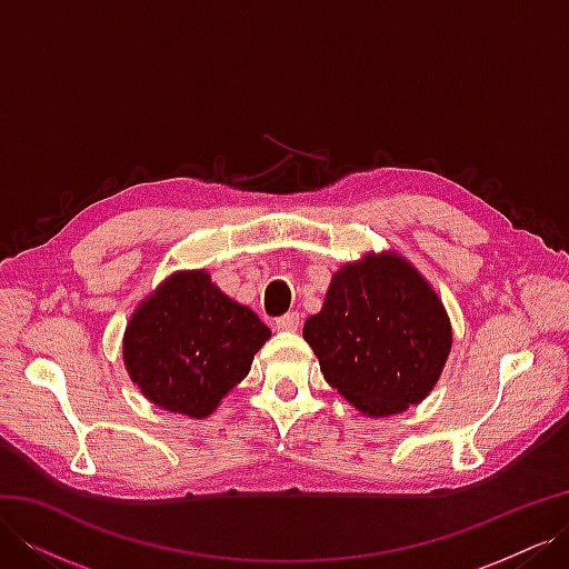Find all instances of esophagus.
Here are the masks:
<instances>
[{"label": "esophagus", "mask_w": 569, "mask_h": 569, "mask_svg": "<svg viewBox=\"0 0 569 569\" xmlns=\"http://www.w3.org/2000/svg\"><path fill=\"white\" fill-rule=\"evenodd\" d=\"M299 325H301L299 313H287V316L274 320V330H278V332H297Z\"/></svg>", "instance_id": "obj_1"}]
</instances>
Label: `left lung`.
<instances>
[{
	"mask_svg": "<svg viewBox=\"0 0 569 569\" xmlns=\"http://www.w3.org/2000/svg\"><path fill=\"white\" fill-rule=\"evenodd\" d=\"M303 339L343 399L363 416L387 418L432 391L453 332L437 291L403 256L387 251L332 274Z\"/></svg>",
	"mask_w": 569,
	"mask_h": 569,
	"instance_id": "8db88e82",
	"label": "left lung"
}]
</instances>
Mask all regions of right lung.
Here are the masks:
<instances>
[{
    "mask_svg": "<svg viewBox=\"0 0 569 569\" xmlns=\"http://www.w3.org/2000/svg\"><path fill=\"white\" fill-rule=\"evenodd\" d=\"M270 330L206 270H180L134 308L123 337L130 380L151 403L209 418L244 380Z\"/></svg>",
    "mask_w": 569,
    "mask_h": 569,
    "instance_id": "right-lung-1",
    "label": "right lung"
}]
</instances>
